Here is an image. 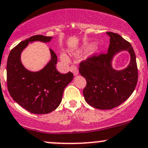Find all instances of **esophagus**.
<instances>
[{
  "mask_svg": "<svg viewBox=\"0 0 148 148\" xmlns=\"http://www.w3.org/2000/svg\"><path fill=\"white\" fill-rule=\"evenodd\" d=\"M70 69H71V71L73 72V74H74V76H77L79 74V69H78L77 66H76L74 65L71 66Z\"/></svg>",
  "mask_w": 148,
  "mask_h": 148,
  "instance_id": "34e87169",
  "label": "esophagus"
}]
</instances>
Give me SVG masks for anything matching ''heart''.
Segmentation results:
<instances>
[{"label":"heart","instance_id":"b5f03b06","mask_svg":"<svg viewBox=\"0 0 148 148\" xmlns=\"http://www.w3.org/2000/svg\"><path fill=\"white\" fill-rule=\"evenodd\" d=\"M61 58H62V59L64 60H67V58H66V56H64V54L62 55V56H61Z\"/></svg>","mask_w":148,"mask_h":148}]
</instances>
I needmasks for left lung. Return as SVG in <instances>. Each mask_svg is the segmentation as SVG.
<instances>
[{"mask_svg":"<svg viewBox=\"0 0 148 148\" xmlns=\"http://www.w3.org/2000/svg\"><path fill=\"white\" fill-rule=\"evenodd\" d=\"M110 37L106 53L92 55L79 64V73L86 80L83 90L86 101L100 110L116 108L131 96L138 82V67L132 45L121 36L107 32ZM126 50L131 56L129 66L122 71H115L111 66L113 56Z\"/></svg>","mask_w":148,"mask_h":148,"instance_id":"8db88e82","label":"left lung"}]
</instances>
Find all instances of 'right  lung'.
<instances>
[{"instance_id": "right-lung-1", "label": "right lung", "mask_w": 148, "mask_h": 148, "mask_svg": "<svg viewBox=\"0 0 148 148\" xmlns=\"http://www.w3.org/2000/svg\"><path fill=\"white\" fill-rule=\"evenodd\" d=\"M51 36L36 35L20 42L10 53L7 62V85L10 95L16 103L31 113L43 114L53 112L62 101L64 89L72 81L70 71L61 74L56 69L58 58L50 49L51 60L40 71L27 70L20 56L30 42H49Z\"/></svg>"}]
</instances>
